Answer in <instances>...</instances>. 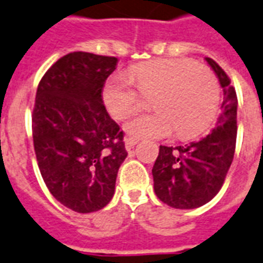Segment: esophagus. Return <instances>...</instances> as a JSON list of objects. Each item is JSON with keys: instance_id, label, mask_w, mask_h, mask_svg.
<instances>
[{"instance_id": "1", "label": "esophagus", "mask_w": 263, "mask_h": 263, "mask_svg": "<svg viewBox=\"0 0 263 263\" xmlns=\"http://www.w3.org/2000/svg\"><path fill=\"white\" fill-rule=\"evenodd\" d=\"M137 138H133V137H127L126 138V141H125V145H126V149L127 151H130V149H133L134 148V145L137 144Z\"/></svg>"}]
</instances>
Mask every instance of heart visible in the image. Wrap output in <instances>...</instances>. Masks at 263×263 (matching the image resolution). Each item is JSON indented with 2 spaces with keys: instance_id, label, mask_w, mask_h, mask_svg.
I'll list each match as a JSON object with an SVG mask.
<instances>
[{
  "instance_id": "heart-1",
  "label": "heart",
  "mask_w": 263,
  "mask_h": 263,
  "mask_svg": "<svg viewBox=\"0 0 263 263\" xmlns=\"http://www.w3.org/2000/svg\"><path fill=\"white\" fill-rule=\"evenodd\" d=\"M130 79L112 76L103 88V102L111 117L123 121L138 110L141 96L152 98L156 112L140 115L125 125L134 138H164L175 130L176 137H197L217 118L220 84L211 69L190 60L163 58L134 65Z\"/></svg>"
}]
</instances>
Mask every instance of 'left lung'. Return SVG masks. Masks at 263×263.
<instances>
[{
    "instance_id": "obj_1",
    "label": "left lung",
    "mask_w": 263,
    "mask_h": 263,
    "mask_svg": "<svg viewBox=\"0 0 263 263\" xmlns=\"http://www.w3.org/2000/svg\"><path fill=\"white\" fill-rule=\"evenodd\" d=\"M224 92L217 125L206 137L183 146L160 145L152 168L153 187L161 202L176 209H194L209 202L226 180L236 146L238 98L230 77L206 58Z\"/></svg>"
}]
</instances>
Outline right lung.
<instances>
[{
	"label": "right lung",
	"mask_w": 263,
	"mask_h": 263,
	"mask_svg": "<svg viewBox=\"0 0 263 263\" xmlns=\"http://www.w3.org/2000/svg\"><path fill=\"white\" fill-rule=\"evenodd\" d=\"M117 62L115 57L69 52L37 85L32 111L37 165L52 197L77 213L100 211L110 202L127 156L125 133L102 98Z\"/></svg>",
	"instance_id": "obj_1"
}]
</instances>
